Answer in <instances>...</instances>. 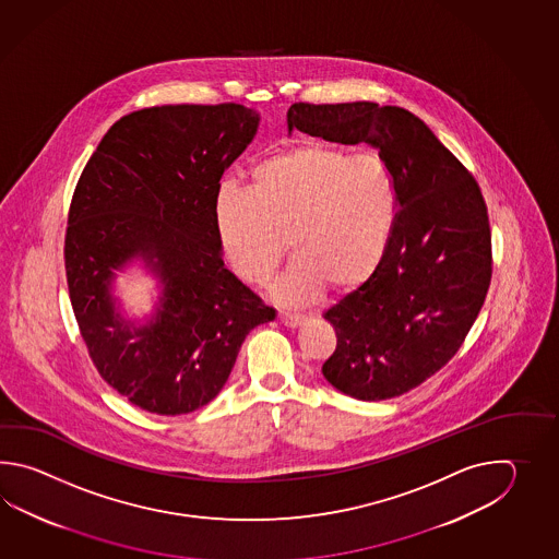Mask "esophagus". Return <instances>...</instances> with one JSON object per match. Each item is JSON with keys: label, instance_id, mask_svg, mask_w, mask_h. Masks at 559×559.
Returning <instances> with one entry per match:
<instances>
[{"label": "esophagus", "instance_id": "1", "mask_svg": "<svg viewBox=\"0 0 559 559\" xmlns=\"http://www.w3.org/2000/svg\"><path fill=\"white\" fill-rule=\"evenodd\" d=\"M280 321L284 323L285 328H299L306 321V318L294 316V313H280Z\"/></svg>", "mask_w": 559, "mask_h": 559}]
</instances>
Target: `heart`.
Here are the masks:
<instances>
[{"label": "heart", "mask_w": 559, "mask_h": 559, "mask_svg": "<svg viewBox=\"0 0 559 559\" xmlns=\"http://www.w3.org/2000/svg\"><path fill=\"white\" fill-rule=\"evenodd\" d=\"M397 212V183L380 155L308 143L253 167L248 190L222 186L214 222L227 265L243 284L274 277L285 241L294 263L274 297L304 306L323 287L349 294L368 284L390 250Z\"/></svg>", "instance_id": "obj_1"}]
</instances>
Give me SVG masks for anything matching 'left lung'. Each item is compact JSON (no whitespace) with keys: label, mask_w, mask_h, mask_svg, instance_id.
<instances>
[{"label":"left lung","mask_w":559,"mask_h":559,"mask_svg":"<svg viewBox=\"0 0 559 559\" xmlns=\"http://www.w3.org/2000/svg\"><path fill=\"white\" fill-rule=\"evenodd\" d=\"M287 130L366 143L392 169L400 212L390 250L368 284L323 313L337 345L321 373L361 402L397 397L455 356L484 306L491 236L481 191L404 107L294 104Z\"/></svg>","instance_id":"left-lung-1"}]
</instances>
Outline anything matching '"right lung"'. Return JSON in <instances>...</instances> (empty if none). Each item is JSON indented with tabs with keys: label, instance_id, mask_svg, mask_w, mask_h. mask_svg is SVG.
<instances>
[{
	"label": "right lung",
	"instance_id": "1",
	"mask_svg": "<svg viewBox=\"0 0 559 559\" xmlns=\"http://www.w3.org/2000/svg\"><path fill=\"white\" fill-rule=\"evenodd\" d=\"M260 119L238 104L145 107L109 128L78 181L66 236L73 313L102 378L150 414L210 404L246 335L275 320L224 265L214 222L219 179ZM131 269L156 282L145 317L115 294Z\"/></svg>",
	"mask_w": 559,
	"mask_h": 559
}]
</instances>
